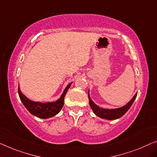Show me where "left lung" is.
Here are the masks:
<instances>
[{"label": "left lung", "mask_w": 157, "mask_h": 157, "mask_svg": "<svg viewBox=\"0 0 157 157\" xmlns=\"http://www.w3.org/2000/svg\"><path fill=\"white\" fill-rule=\"evenodd\" d=\"M137 97V94H135V95L133 97L132 99L130 100V102H128L125 106L118 109H104L99 108V106H97L92 101V100L90 99V95H89L88 92V97H89V101H90V105L92 108V111H94L96 115L97 116L100 117L101 118H105L107 120H115V119L121 118V116H123L126 112L128 111V109L130 108V106H132V103L134 102L135 98Z\"/></svg>", "instance_id": "left-lung-1"}]
</instances>
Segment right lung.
<instances>
[{
	"label": "right lung",
	"instance_id": "obj_1",
	"mask_svg": "<svg viewBox=\"0 0 157 157\" xmlns=\"http://www.w3.org/2000/svg\"><path fill=\"white\" fill-rule=\"evenodd\" d=\"M71 84L72 83H70L66 86L60 99L55 102H48L43 104V103L40 102L32 101L21 92L18 86L19 97L20 98L21 101L22 102V104H24V106L26 107V109L29 111L30 113L40 118H48L56 116L60 111L62 107L64 105L65 96Z\"/></svg>",
	"mask_w": 157,
	"mask_h": 157
}]
</instances>
